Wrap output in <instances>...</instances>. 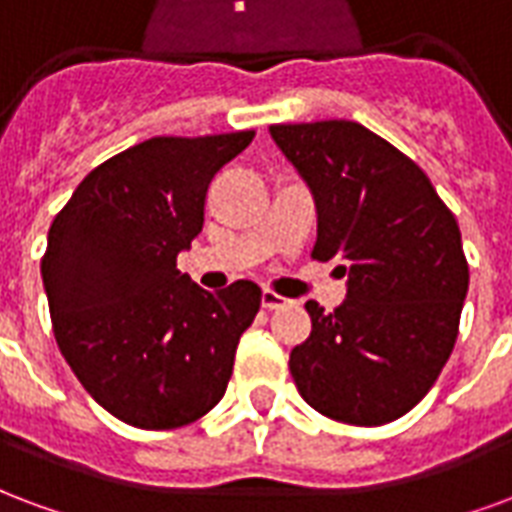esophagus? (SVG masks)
<instances>
[{
	"instance_id": "1",
	"label": "esophagus",
	"mask_w": 512,
	"mask_h": 512,
	"mask_svg": "<svg viewBox=\"0 0 512 512\" xmlns=\"http://www.w3.org/2000/svg\"><path fill=\"white\" fill-rule=\"evenodd\" d=\"M263 309H282V306H287V298L285 295L274 293V290H263Z\"/></svg>"
}]
</instances>
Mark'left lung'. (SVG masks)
Listing matches in <instances>:
<instances>
[{
    "label": "left lung",
    "mask_w": 512,
    "mask_h": 512,
    "mask_svg": "<svg viewBox=\"0 0 512 512\" xmlns=\"http://www.w3.org/2000/svg\"><path fill=\"white\" fill-rule=\"evenodd\" d=\"M271 138L317 208V260H342L347 298L306 301L312 333L290 352L309 407L382 426L418 404L448 363L467 298L461 230L429 176L355 121L274 124Z\"/></svg>",
    "instance_id": "obj_1"
}]
</instances>
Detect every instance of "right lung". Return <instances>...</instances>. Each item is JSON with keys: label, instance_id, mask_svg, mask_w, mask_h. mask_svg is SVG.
<instances>
[{"label": "right lung", "instance_id": "add662e5", "mask_svg": "<svg viewBox=\"0 0 512 512\" xmlns=\"http://www.w3.org/2000/svg\"><path fill=\"white\" fill-rule=\"evenodd\" d=\"M255 132L151 138L78 184L56 214L43 287L56 344L92 399L138 429H176L214 410L260 287L208 293L176 268L203 230L208 184Z\"/></svg>", "mask_w": 512, "mask_h": 512}]
</instances>
